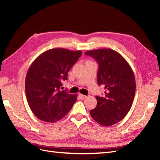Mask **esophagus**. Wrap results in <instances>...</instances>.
<instances>
[{"instance_id":"34e87169","label":"esophagus","mask_w":160,"mask_h":160,"mask_svg":"<svg viewBox=\"0 0 160 160\" xmlns=\"http://www.w3.org/2000/svg\"><path fill=\"white\" fill-rule=\"evenodd\" d=\"M79 98H80L81 99H85V98H87V96H86V95H82V94H79Z\"/></svg>"}]
</instances>
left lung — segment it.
I'll return each mask as SVG.
<instances>
[{
	"label": "left lung",
	"mask_w": 160,
	"mask_h": 160,
	"mask_svg": "<svg viewBox=\"0 0 160 160\" xmlns=\"http://www.w3.org/2000/svg\"><path fill=\"white\" fill-rule=\"evenodd\" d=\"M98 64V83L105 86L103 97L95 96L96 108L90 111L91 117L100 125L109 126L123 119L132 107L135 80L128 62L119 53L110 49L88 51Z\"/></svg>",
	"instance_id": "8db88e82"
}]
</instances>
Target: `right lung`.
<instances>
[{
  "instance_id": "1",
  "label": "right lung",
  "mask_w": 160,
  "mask_h": 160,
  "mask_svg": "<svg viewBox=\"0 0 160 160\" xmlns=\"http://www.w3.org/2000/svg\"><path fill=\"white\" fill-rule=\"evenodd\" d=\"M81 54V51L53 49L42 53L31 64L26 76L25 92L28 103L37 118L55 122L72 108L77 95L61 89Z\"/></svg>"
}]
</instances>
